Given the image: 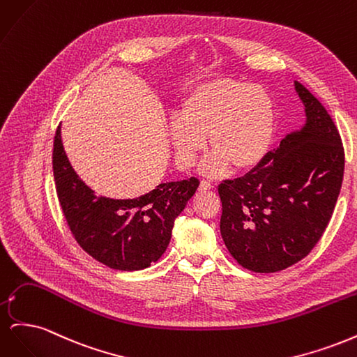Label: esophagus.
<instances>
[{
    "instance_id": "34e87169",
    "label": "esophagus",
    "mask_w": 357,
    "mask_h": 357,
    "mask_svg": "<svg viewBox=\"0 0 357 357\" xmlns=\"http://www.w3.org/2000/svg\"><path fill=\"white\" fill-rule=\"evenodd\" d=\"M211 188H213V186H211L210 181L202 180V181L199 183V190H201V192H207V190H210Z\"/></svg>"
}]
</instances>
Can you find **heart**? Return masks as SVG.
I'll return each instance as SVG.
<instances>
[{"label": "heart", "instance_id": "obj_1", "mask_svg": "<svg viewBox=\"0 0 357 357\" xmlns=\"http://www.w3.org/2000/svg\"><path fill=\"white\" fill-rule=\"evenodd\" d=\"M275 131V107L261 86L213 79L190 88L183 98L178 119L169 123V139L177 165H193L207 139L211 156L205 174L220 176L231 168H255L266 155Z\"/></svg>", "mask_w": 357, "mask_h": 357}]
</instances>
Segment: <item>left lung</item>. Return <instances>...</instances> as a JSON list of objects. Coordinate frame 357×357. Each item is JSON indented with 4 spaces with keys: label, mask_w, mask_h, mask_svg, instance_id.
Segmentation results:
<instances>
[{
    "label": "left lung",
    "mask_w": 357,
    "mask_h": 357,
    "mask_svg": "<svg viewBox=\"0 0 357 357\" xmlns=\"http://www.w3.org/2000/svg\"><path fill=\"white\" fill-rule=\"evenodd\" d=\"M294 84L304 104V125L244 177L219 186L225 245L255 273L282 271L304 259L325 232L341 190L338 129L316 96Z\"/></svg>",
    "instance_id": "1"
}]
</instances>
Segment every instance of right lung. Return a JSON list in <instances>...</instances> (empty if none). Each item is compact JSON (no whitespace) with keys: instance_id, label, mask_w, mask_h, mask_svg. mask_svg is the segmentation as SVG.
<instances>
[{"instance_id":"add662e5","label":"right lung","mask_w":357,"mask_h":357,"mask_svg":"<svg viewBox=\"0 0 357 357\" xmlns=\"http://www.w3.org/2000/svg\"><path fill=\"white\" fill-rule=\"evenodd\" d=\"M53 177L75 241L96 261L119 271H139L165 253L176 219L199 186V180L190 177L160 183L134 199L98 197L71 167L61 126L53 143Z\"/></svg>"}]
</instances>
